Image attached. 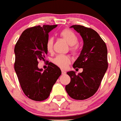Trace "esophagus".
Returning a JSON list of instances; mask_svg holds the SVG:
<instances>
[{
    "instance_id": "34e87169",
    "label": "esophagus",
    "mask_w": 121,
    "mask_h": 121,
    "mask_svg": "<svg viewBox=\"0 0 121 121\" xmlns=\"http://www.w3.org/2000/svg\"><path fill=\"white\" fill-rule=\"evenodd\" d=\"M61 72L62 74H65V73H66V71H64V70H61Z\"/></svg>"
}]
</instances>
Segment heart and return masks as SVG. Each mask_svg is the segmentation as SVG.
<instances>
[{"label": "heart", "instance_id": "b5f03b06", "mask_svg": "<svg viewBox=\"0 0 121 121\" xmlns=\"http://www.w3.org/2000/svg\"><path fill=\"white\" fill-rule=\"evenodd\" d=\"M60 35L61 37L70 45V50L73 53H77L78 50V46L77 43L78 38L73 31L69 29H64L60 31ZM53 39L52 37L48 38L46 43V49L49 52H52L53 50ZM53 63L59 68L66 69L71 63V58L65 55H58L53 60Z\"/></svg>", "mask_w": 121, "mask_h": 121}]
</instances>
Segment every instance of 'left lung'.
<instances>
[{"mask_svg":"<svg viewBox=\"0 0 121 121\" xmlns=\"http://www.w3.org/2000/svg\"><path fill=\"white\" fill-rule=\"evenodd\" d=\"M80 33L83 46L73 68H83V72L75 74L67 72L71 82L65 87L68 95L75 100H85L95 94L108 68L107 48L105 42L93 29L80 25L71 26Z\"/></svg>","mask_w":121,"mask_h":121,"instance_id":"8db88e82","label":"left lung"}]
</instances>
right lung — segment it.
I'll list each match as a JSON object with an SVG mask.
<instances>
[{"instance_id":"obj_1","label":"right lung","mask_w":121,"mask_h":121,"mask_svg":"<svg viewBox=\"0 0 121 121\" xmlns=\"http://www.w3.org/2000/svg\"><path fill=\"white\" fill-rule=\"evenodd\" d=\"M56 26L44 25L26 29L14 47V70L24 93L33 100L47 99L61 74L60 69L51 62L44 71L38 67L39 61H45L48 54L49 33Z\"/></svg>"}]
</instances>
